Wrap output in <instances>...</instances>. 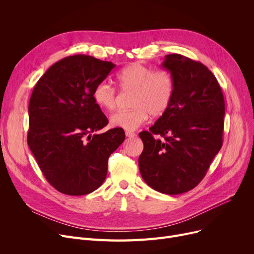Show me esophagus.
Here are the masks:
<instances>
[{
    "label": "esophagus",
    "instance_id": "esophagus-1",
    "mask_svg": "<svg viewBox=\"0 0 254 254\" xmlns=\"http://www.w3.org/2000/svg\"><path fill=\"white\" fill-rule=\"evenodd\" d=\"M126 136H127V137H128V138H135L137 135L135 134V132L127 130V131H126Z\"/></svg>",
    "mask_w": 254,
    "mask_h": 254
}]
</instances>
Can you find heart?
I'll list each match as a JSON object with an SVG mask.
<instances>
[{
  "label": "heart",
  "instance_id": "1",
  "mask_svg": "<svg viewBox=\"0 0 254 254\" xmlns=\"http://www.w3.org/2000/svg\"><path fill=\"white\" fill-rule=\"evenodd\" d=\"M116 81L123 90L134 91L131 107L126 111H118L110 117L112 127L126 130H135L149 119L150 115H164L175 95V81L166 70L154 71L140 63L130 64L116 75ZM93 101L107 111L116 108L117 95L115 88L107 82L99 83L92 92Z\"/></svg>",
  "mask_w": 254,
  "mask_h": 254
}]
</instances>
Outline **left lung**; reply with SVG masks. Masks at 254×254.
Instances as JSON below:
<instances>
[{
  "label": "left lung",
  "instance_id": "8db88e82",
  "mask_svg": "<svg viewBox=\"0 0 254 254\" xmlns=\"http://www.w3.org/2000/svg\"><path fill=\"white\" fill-rule=\"evenodd\" d=\"M162 66L174 77L175 95L149 131L139 134L144 144L139 169L151 189L179 194L203 180L221 148L224 99L217 79L202 63L172 53Z\"/></svg>",
  "mask_w": 254,
  "mask_h": 254
}]
</instances>
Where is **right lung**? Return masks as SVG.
Instances as JSON below:
<instances>
[{
    "instance_id": "add662e5",
    "label": "right lung",
    "mask_w": 254,
    "mask_h": 254,
    "mask_svg": "<svg viewBox=\"0 0 254 254\" xmlns=\"http://www.w3.org/2000/svg\"><path fill=\"white\" fill-rule=\"evenodd\" d=\"M114 66L84 55L64 58L33 90L28 144L47 181L62 193L83 195L99 189L109 156L125 141L120 127L91 136L108 125L92 92Z\"/></svg>"
}]
</instances>
